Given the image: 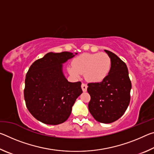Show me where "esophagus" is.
<instances>
[{"instance_id": "esophagus-1", "label": "esophagus", "mask_w": 154, "mask_h": 154, "mask_svg": "<svg viewBox=\"0 0 154 154\" xmlns=\"http://www.w3.org/2000/svg\"><path fill=\"white\" fill-rule=\"evenodd\" d=\"M82 90L83 91V92H86L87 88H88V85L85 84V83H82Z\"/></svg>"}]
</instances>
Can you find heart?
<instances>
[{
	"label": "heart",
	"mask_w": 154,
	"mask_h": 154,
	"mask_svg": "<svg viewBox=\"0 0 154 154\" xmlns=\"http://www.w3.org/2000/svg\"><path fill=\"white\" fill-rule=\"evenodd\" d=\"M111 60L106 53L83 54L74 59L73 65L69 67L72 76L79 78L84 73L85 79L90 82H101L110 72Z\"/></svg>",
	"instance_id": "b5f03b06"
}]
</instances>
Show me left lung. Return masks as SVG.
I'll return each instance as SVG.
<instances>
[{"mask_svg": "<svg viewBox=\"0 0 154 154\" xmlns=\"http://www.w3.org/2000/svg\"><path fill=\"white\" fill-rule=\"evenodd\" d=\"M105 51L111 60L110 72L103 82L88 84L91 97L88 109L96 121L110 124L126 111L132 84L126 64L113 52L106 49Z\"/></svg>", "mask_w": 154, "mask_h": 154, "instance_id": "1", "label": "left lung"}]
</instances>
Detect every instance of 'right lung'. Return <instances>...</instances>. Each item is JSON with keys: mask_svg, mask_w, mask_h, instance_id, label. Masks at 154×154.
<instances>
[{"mask_svg": "<svg viewBox=\"0 0 154 154\" xmlns=\"http://www.w3.org/2000/svg\"><path fill=\"white\" fill-rule=\"evenodd\" d=\"M77 53L49 52L33 62L26 76L24 99L34 118L45 124L67 120L76 99L82 94V83L69 82L63 64Z\"/></svg>", "mask_w": 154, "mask_h": 154, "instance_id": "1", "label": "right lung"}]
</instances>
